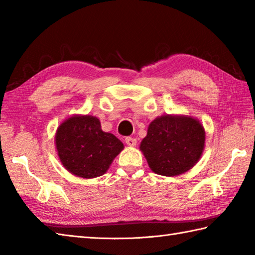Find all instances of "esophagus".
Listing matches in <instances>:
<instances>
[{
    "instance_id": "esophagus-1",
    "label": "esophagus",
    "mask_w": 255,
    "mask_h": 255,
    "mask_svg": "<svg viewBox=\"0 0 255 255\" xmlns=\"http://www.w3.org/2000/svg\"><path fill=\"white\" fill-rule=\"evenodd\" d=\"M125 142L128 145H130V147H134V145L137 144V139H134L132 137H126L125 138Z\"/></svg>"
}]
</instances>
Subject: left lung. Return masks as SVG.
Instances as JSON below:
<instances>
[{"mask_svg": "<svg viewBox=\"0 0 255 255\" xmlns=\"http://www.w3.org/2000/svg\"><path fill=\"white\" fill-rule=\"evenodd\" d=\"M205 144L204 127L186 116H162L149 125L140 144L150 169L156 174L175 176L197 163Z\"/></svg>", "mask_w": 255, "mask_h": 255, "instance_id": "1", "label": "left lung"}]
</instances>
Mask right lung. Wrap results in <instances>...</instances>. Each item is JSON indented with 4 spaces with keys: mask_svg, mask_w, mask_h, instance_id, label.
Wrapping results in <instances>:
<instances>
[{
    "mask_svg": "<svg viewBox=\"0 0 255 255\" xmlns=\"http://www.w3.org/2000/svg\"><path fill=\"white\" fill-rule=\"evenodd\" d=\"M58 155L63 166L79 177L104 174L124 144L113 133L104 132L94 116H73L56 133Z\"/></svg>",
    "mask_w": 255,
    "mask_h": 255,
    "instance_id": "add662e5",
    "label": "right lung"
}]
</instances>
